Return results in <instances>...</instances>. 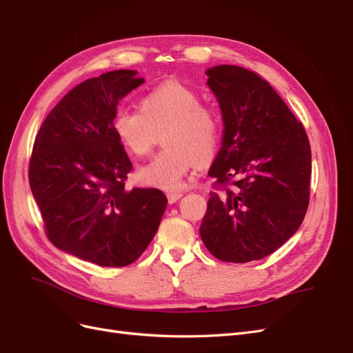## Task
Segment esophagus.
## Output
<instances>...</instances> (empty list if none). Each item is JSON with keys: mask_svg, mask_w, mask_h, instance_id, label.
Wrapping results in <instances>:
<instances>
[{"mask_svg": "<svg viewBox=\"0 0 353 353\" xmlns=\"http://www.w3.org/2000/svg\"><path fill=\"white\" fill-rule=\"evenodd\" d=\"M181 197H183V193H181V191H170V193H168L169 203H176Z\"/></svg>", "mask_w": 353, "mask_h": 353, "instance_id": "obj_1", "label": "esophagus"}]
</instances>
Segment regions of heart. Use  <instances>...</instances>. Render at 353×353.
<instances>
[{"label":"heart","instance_id":"obj_1","mask_svg":"<svg viewBox=\"0 0 353 353\" xmlns=\"http://www.w3.org/2000/svg\"><path fill=\"white\" fill-rule=\"evenodd\" d=\"M200 103L196 90L168 81L145 95L141 109L119 108L114 112L113 132L132 156L150 153L157 132L166 130V150L138 169L141 184L166 191L179 190L194 160L205 163L215 154L221 140V117L215 109Z\"/></svg>","mask_w":353,"mask_h":353}]
</instances>
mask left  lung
Returning <instances> with one entry per match:
<instances>
[{"label":"left lung","mask_w":353,"mask_h":353,"mask_svg":"<svg viewBox=\"0 0 353 353\" xmlns=\"http://www.w3.org/2000/svg\"><path fill=\"white\" fill-rule=\"evenodd\" d=\"M206 74L223 137L209 169L219 191L210 193L200 237L219 261H259L281 248L306 215L311 145L302 123L259 74L232 65Z\"/></svg>","instance_id":"obj_1"}]
</instances>
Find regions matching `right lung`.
I'll return each instance as SVG.
<instances>
[{
    "instance_id": "1",
    "label": "right lung",
    "mask_w": 353,
    "mask_h": 353,
    "mask_svg": "<svg viewBox=\"0 0 353 353\" xmlns=\"http://www.w3.org/2000/svg\"><path fill=\"white\" fill-rule=\"evenodd\" d=\"M141 83L128 69L81 82L46 117L30 157L29 184L50 241L100 266L140 258L168 205L160 190L125 188L132 163L112 121Z\"/></svg>"
}]
</instances>
